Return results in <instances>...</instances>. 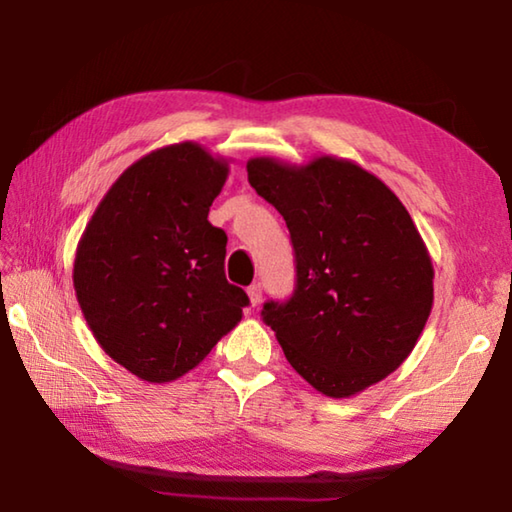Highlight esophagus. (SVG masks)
<instances>
[{"mask_svg":"<svg viewBox=\"0 0 512 512\" xmlns=\"http://www.w3.org/2000/svg\"><path fill=\"white\" fill-rule=\"evenodd\" d=\"M248 298H250V305L257 307L259 300H262V284H259V282L250 284V287H248Z\"/></svg>","mask_w":512,"mask_h":512,"instance_id":"1","label":"esophagus"}]
</instances>
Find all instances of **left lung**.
Wrapping results in <instances>:
<instances>
[{
    "label": "left lung",
    "mask_w": 512,
    "mask_h": 512,
    "mask_svg": "<svg viewBox=\"0 0 512 512\" xmlns=\"http://www.w3.org/2000/svg\"><path fill=\"white\" fill-rule=\"evenodd\" d=\"M248 183L287 221L296 289L264 302L284 357L327 397L402 366L433 305V266L400 198L350 160L253 158Z\"/></svg>",
    "instance_id": "1"
}]
</instances>
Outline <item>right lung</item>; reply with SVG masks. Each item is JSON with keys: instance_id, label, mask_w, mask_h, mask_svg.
Returning a JSON list of instances; mask_svg holds the SVG:
<instances>
[{"instance_id": "1", "label": "right lung", "mask_w": 512, "mask_h": 512, "mask_svg": "<svg viewBox=\"0 0 512 512\" xmlns=\"http://www.w3.org/2000/svg\"><path fill=\"white\" fill-rule=\"evenodd\" d=\"M228 162L183 142L144 155L103 196L76 248L74 289L94 339L144 381L196 368L248 296L225 280L221 228L207 221Z\"/></svg>"}]
</instances>
